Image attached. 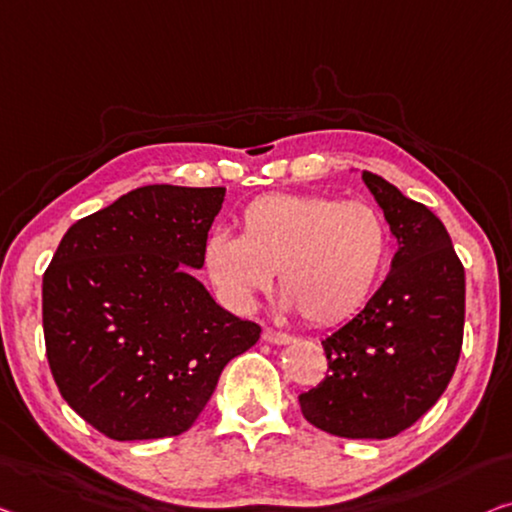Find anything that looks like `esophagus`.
Masks as SVG:
<instances>
[{
    "instance_id": "34e87169",
    "label": "esophagus",
    "mask_w": 512,
    "mask_h": 512,
    "mask_svg": "<svg viewBox=\"0 0 512 512\" xmlns=\"http://www.w3.org/2000/svg\"><path fill=\"white\" fill-rule=\"evenodd\" d=\"M262 338H264V342H269V345H289V342H292V335L282 333V331H273V329H264Z\"/></svg>"
}]
</instances>
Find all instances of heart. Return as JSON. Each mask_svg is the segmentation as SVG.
Masks as SVG:
<instances>
[{
  "instance_id": "obj_1",
  "label": "heart",
  "mask_w": 512,
  "mask_h": 512,
  "mask_svg": "<svg viewBox=\"0 0 512 512\" xmlns=\"http://www.w3.org/2000/svg\"><path fill=\"white\" fill-rule=\"evenodd\" d=\"M388 248L386 220L368 202L266 193L243 207L239 239L209 236L204 259L232 303L248 305L278 273V292L303 322L329 326L363 308Z\"/></svg>"
}]
</instances>
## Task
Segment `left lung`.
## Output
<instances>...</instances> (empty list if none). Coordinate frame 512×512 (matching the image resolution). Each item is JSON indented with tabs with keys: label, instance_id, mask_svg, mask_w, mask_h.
Returning <instances> with one entry per match:
<instances>
[{
	"label": "left lung",
	"instance_id": "left-lung-1",
	"mask_svg": "<svg viewBox=\"0 0 512 512\" xmlns=\"http://www.w3.org/2000/svg\"><path fill=\"white\" fill-rule=\"evenodd\" d=\"M398 239L368 305L322 340L329 375L299 395L305 421L345 439H388L446 391L462 352L464 266L446 227L393 183L363 172Z\"/></svg>",
	"mask_w": 512,
	"mask_h": 512
}]
</instances>
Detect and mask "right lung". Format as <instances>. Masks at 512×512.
Wrapping results in <instances>:
<instances>
[{
    "label": "right lung",
    "instance_id": "right-lung-1",
    "mask_svg": "<svg viewBox=\"0 0 512 512\" xmlns=\"http://www.w3.org/2000/svg\"><path fill=\"white\" fill-rule=\"evenodd\" d=\"M225 188L142 186L68 227L43 273L61 398L117 441L177 437L262 329L211 299L202 269Z\"/></svg>",
    "mask_w": 512,
    "mask_h": 512
}]
</instances>
